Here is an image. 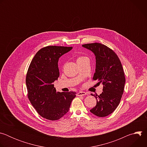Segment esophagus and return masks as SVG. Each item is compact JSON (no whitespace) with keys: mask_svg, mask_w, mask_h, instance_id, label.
<instances>
[{"mask_svg":"<svg viewBox=\"0 0 147 147\" xmlns=\"http://www.w3.org/2000/svg\"><path fill=\"white\" fill-rule=\"evenodd\" d=\"M87 95V93L86 92H83V91H80L77 94V96H84Z\"/></svg>","mask_w":147,"mask_h":147,"instance_id":"obj_1","label":"esophagus"}]
</instances>
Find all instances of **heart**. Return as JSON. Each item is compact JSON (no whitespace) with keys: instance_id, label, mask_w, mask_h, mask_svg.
Segmentation results:
<instances>
[{"instance_id":"b5f03b06","label":"heart","mask_w":147,"mask_h":147,"mask_svg":"<svg viewBox=\"0 0 147 147\" xmlns=\"http://www.w3.org/2000/svg\"><path fill=\"white\" fill-rule=\"evenodd\" d=\"M85 57H85V56H79V57L77 58V61H78V60H81V59H84V58H85Z\"/></svg>"}]
</instances>
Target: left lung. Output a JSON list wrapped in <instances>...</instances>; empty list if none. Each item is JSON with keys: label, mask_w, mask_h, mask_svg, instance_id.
I'll list each match as a JSON object with an SVG mask.
<instances>
[{"label": "left lung", "mask_w": 147, "mask_h": 147, "mask_svg": "<svg viewBox=\"0 0 147 147\" xmlns=\"http://www.w3.org/2000/svg\"><path fill=\"white\" fill-rule=\"evenodd\" d=\"M82 47L95 55L96 67L93 80L103 86L99 95L91 94L96 98V105L90 112L98 117L107 116L118 107L123 94L125 80L121 63L117 55L106 45L92 43Z\"/></svg>", "instance_id": "1"}]
</instances>
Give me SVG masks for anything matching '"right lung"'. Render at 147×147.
Wrapping results in <instances>:
<instances>
[{
	"mask_svg": "<svg viewBox=\"0 0 147 147\" xmlns=\"http://www.w3.org/2000/svg\"><path fill=\"white\" fill-rule=\"evenodd\" d=\"M73 47L48 46L40 49L32 59L26 76L28 98L42 117L57 120L66 114L75 92H56L53 82L59 77L60 57Z\"/></svg>",
	"mask_w": 147,
	"mask_h": 147,
	"instance_id": "add662e5",
	"label": "right lung"
}]
</instances>
